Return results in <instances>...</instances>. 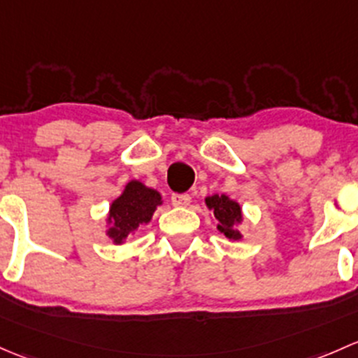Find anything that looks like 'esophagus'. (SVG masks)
I'll list each match as a JSON object with an SVG mask.
<instances>
[{
	"instance_id": "1",
	"label": "esophagus",
	"mask_w": 358,
	"mask_h": 358,
	"mask_svg": "<svg viewBox=\"0 0 358 358\" xmlns=\"http://www.w3.org/2000/svg\"><path fill=\"white\" fill-rule=\"evenodd\" d=\"M171 200L176 206H186V205H189L191 196L187 193H172Z\"/></svg>"
}]
</instances>
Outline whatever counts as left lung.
Returning a JSON list of instances; mask_svg holds the SVG:
<instances>
[{
    "label": "left lung",
    "mask_w": 358,
    "mask_h": 358,
    "mask_svg": "<svg viewBox=\"0 0 358 358\" xmlns=\"http://www.w3.org/2000/svg\"><path fill=\"white\" fill-rule=\"evenodd\" d=\"M210 212H213L215 219L219 220L217 229L233 241L241 239V233L238 231V222H241V208L236 201L229 200L226 194H213L205 200Z\"/></svg>",
    "instance_id": "1"
}]
</instances>
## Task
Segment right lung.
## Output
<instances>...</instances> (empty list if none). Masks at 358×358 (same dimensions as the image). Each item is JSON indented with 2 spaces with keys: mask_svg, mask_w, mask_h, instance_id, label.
<instances>
[{
  "mask_svg": "<svg viewBox=\"0 0 358 358\" xmlns=\"http://www.w3.org/2000/svg\"><path fill=\"white\" fill-rule=\"evenodd\" d=\"M162 203L160 194L143 186L139 180H131L124 193L110 206L108 220L113 224L108 236L115 243H122L129 234L138 231L141 224H148L155 208Z\"/></svg>",
  "mask_w": 358,
  "mask_h": 358,
  "instance_id": "right-lung-1",
  "label": "right lung"
}]
</instances>
